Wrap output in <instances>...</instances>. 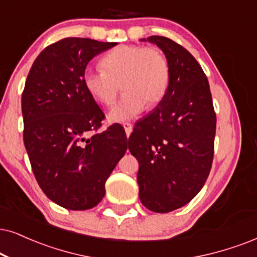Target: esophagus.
<instances>
[{
    "mask_svg": "<svg viewBox=\"0 0 257 257\" xmlns=\"http://www.w3.org/2000/svg\"><path fill=\"white\" fill-rule=\"evenodd\" d=\"M123 126H124V131H125L126 136L131 135L132 132H133V125L131 124V123H123Z\"/></svg>",
    "mask_w": 257,
    "mask_h": 257,
    "instance_id": "esophagus-1",
    "label": "esophagus"
}]
</instances>
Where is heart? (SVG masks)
Instances as JSON below:
<instances>
[{"mask_svg": "<svg viewBox=\"0 0 257 257\" xmlns=\"http://www.w3.org/2000/svg\"><path fill=\"white\" fill-rule=\"evenodd\" d=\"M100 66L103 70L84 71L83 84L87 93L105 106L115 102L121 85L124 93L109 112L110 121H128L145 106L155 108L170 86V63L159 48L121 45L102 58Z\"/></svg>", "mask_w": 257, "mask_h": 257, "instance_id": "b5f03b06", "label": "heart"}]
</instances>
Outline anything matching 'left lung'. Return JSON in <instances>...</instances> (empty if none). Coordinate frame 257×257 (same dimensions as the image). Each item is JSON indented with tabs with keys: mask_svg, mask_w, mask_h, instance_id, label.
I'll use <instances>...</instances> for the list:
<instances>
[{
	"mask_svg": "<svg viewBox=\"0 0 257 257\" xmlns=\"http://www.w3.org/2000/svg\"><path fill=\"white\" fill-rule=\"evenodd\" d=\"M147 40L167 57L171 80L160 104L135 124L129 151L139 161L140 200L166 213L192 200L209 177L216 112L209 80L192 54L168 38Z\"/></svg>",
	"mask_w": 257,
	"mask_h": 257,
	"instance_id": "left-lung-1",
	"label": "left lung"
}]
</instances>
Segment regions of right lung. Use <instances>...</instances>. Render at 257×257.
Returning a JSON list of instances; mask_svg holds the SVG:
<instances>
[{"mask_svg":"<svg viewBox=\"0 0 257 257\" xmlns=\"http://www.w3.org/2000/svg\"><path fill=\"white\" fill-rule=\"evenodd\" d=\"M116 45L61 39L39 54L26 79L21 100L26 151L39 186L65 209L96 206L128 147L118 123L98 133L105 116L83 84L87 63Z\"/></svg>","mask_w":257,"mask_h":257,"instance_id":"add662e5","label":"right lung"}]
</instances>
